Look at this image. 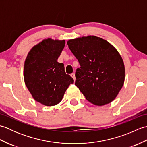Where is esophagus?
I'll list each match as a JSON object with an SVG mask.
<instances>
[{"label":"esophagus","mask_w":147,"mask_h":147,"mask_svg":"<svg viewBox=\"0 0 147 147\" xmlns=\"http://www.w3.org/2000/svg\"><path fill=\"white\" fill-rule=\"evenodd\" d=\"M71 76L74 79V81H75L76 78H75V74H74V73H72V74H71Z\"/></svg>","instance_id":"34e87169"}]
</instances>
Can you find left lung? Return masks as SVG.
<instances>
[{"label":"left lung","mask_w":147,"mask_h":147,"mask_svg":"<svg viewBox=\"0 0 147 147\" xmlns=\"http://www.w3.org/2000/svg\"><path fill=\"white\" fill-rule=\"evenodd\" d=\"M67 43L80 65L75 74V85L93 104L112 102L125 79L124 62L116 49L93 35L71 39Z\"/></svg>","instance_id":"left-lung-1"}]
</instances>
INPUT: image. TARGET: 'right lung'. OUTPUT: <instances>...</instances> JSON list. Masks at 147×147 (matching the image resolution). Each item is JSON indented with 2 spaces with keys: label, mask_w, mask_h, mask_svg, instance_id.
Wrapping results in <instances>:
<instances>
[{
  "label": "right lung",
  "mask_w": 147,
  "mask_h": 147,
  "mask_svg": "<svg viewBox=\"0 0 147 147\" xmlns=\"http://www.w3.org/2000/svg\"><path fill=\"white\" fill-rule=\"evenodd\" d=\"M65 40H43L33 46L24 65V80L35 100L45 106L61 102L74 80L66 74L62 63L57 62Z\"/></svg>",
  "instance_id": "1"
}]
</instances>
